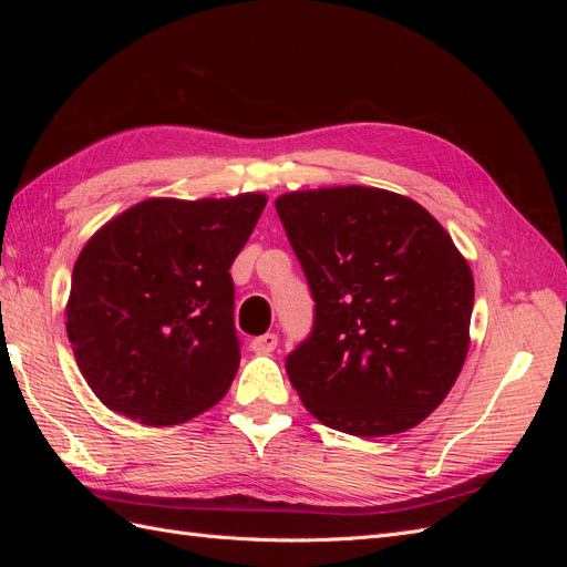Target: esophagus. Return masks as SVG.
Masks as SVG:
<instances>
[{"label":"esophagus","mask_w":567,"mask_h":567,"mask_svg":"<svg viewBox=\"0 0 567 567\" xmlns=\"http://www.w3.org/2000/svg\"><path fill=\"white\" fill-rule=\"evenodd\" d=\"M277 342H279L277 333L257 336V338H252V342H250V350L257 352V354H269L274 348H277Z\"/></svg>","instance_id":"1"}]
</instances>
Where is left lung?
<instances>
[{
  "mask_svg": "<svg viewBox=\"0 0 567 567\" xmlns=\"http://www.w3.org/2000/svg\"><path fill=\"white\" fill-rule=\"evenodd\" d=\"M315 300L312 331L286 357L302 404L340 433L419 425L468 352L473 274L419 203L336 186L277 198Z\"/></svg>",
  "mask_w": 567,
  "mask_h": 567,
  "instance_id": "left-lung-1",
  "label": "left lung"
}]
</instances>
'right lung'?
<instances>
[{"mask_svg":"<svg viewBox=\"0 0 567 567\" xmlns=\"http://www.w3.org/2000/svg\"><path fill=\"white\" fill-rule=\"evenodd\" d=\"M265 205L262 194L148 198L82 248L65 329L111 411L175 425L225 398L241 362L229 269Z\"/></svg>","mask_w":567,"mask_h":567,"instance_id":"add662e5","label":"right lung"}]
</instances>
